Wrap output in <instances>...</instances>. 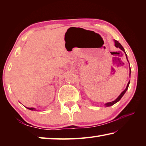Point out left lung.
<instances>
[{"mask_svg":"<svg viewBox=\"0 0 146 146\" xmlns=\"http://www.w3.org/2000/svg\"><path fill=\"white\" fill-rule=\"evenodd\" d=\"M114 42H115V46L116 48H120V49H121V50H122L123 52H125V56H126V58H127V60L128 61L127 56V54H126V53H125V52L124 49H123V48L122 47V46L121 45V44H120V43H119V41H117V40H114ZM130 77H131V69H130ZM129 83H130V81L129 82L127 85V87H126V88H125V89L124 90H123L122 93H121L120 95L119 96V97H117V98L116 99V100H115L114 101H113V102H108V103H107V104H105V107H110V106H111V105H114L115 104H116L117 102H119V101L120 100V99L122 98V97H123V95L125 94V93L126 92V91L127 90V89H128V88H129Z\"/></svg>","mask_w":146,"mask_h":146,"instance_id":"8db88e82","label":"left lung"}]
</instances>
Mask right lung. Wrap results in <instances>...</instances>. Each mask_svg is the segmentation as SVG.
Here are the masks:
<instances>
[{"instance_id": "right-lung-1", "label": "right lung", "mask_w": 146, "mask_h": 146, "mask_svg": "<svg viewBox=\"0 0 146 146\" xmlns=\"http://www.w3.org/2000/svg\"><path fill=\"white\" fill-rule=\"evenodd\" d=\"M26 108H27V109H29L31 110H36V109L35 108H29V107H26Z\"/></svg>"}]
</instances>
